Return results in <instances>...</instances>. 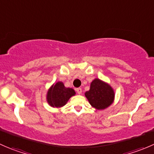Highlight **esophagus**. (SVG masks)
<instances>
[{
  "label": "esophagus",
  "mask_w": 154,
  "mask_h": 154,
  "mask_svg": "<svg viewBox=\"0 0 154 154\" xmlns=\"http://www.w3.org/2000/svg\"><path fill=\"white\" fill-rule=\"evenodd\" d=\"M76 91H77V92L79 94H80L82 93V88H76Z\"/></svg>",
  "instance_id": "1"
}]
</instances>
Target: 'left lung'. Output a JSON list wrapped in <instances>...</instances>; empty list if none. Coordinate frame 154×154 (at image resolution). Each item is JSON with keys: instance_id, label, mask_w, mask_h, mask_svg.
Here are the masks:
<instances>
[{"instance_id": "8db88e82", "label": "left lung", "mask_w": 154, "mask_h": 154, "mask_svg": "<svg viewBox=\"0 0 154 154\" xmlns=\"http://www.w3.org/2000/svg\"><path fill=\"white\" fill-rule=\"evenodd\" d=\"M90 104L97 109H104L112 103L115 93L112 88L99 79L91 83L89 91L85 93Z\"/></svg>"}]
</instances>
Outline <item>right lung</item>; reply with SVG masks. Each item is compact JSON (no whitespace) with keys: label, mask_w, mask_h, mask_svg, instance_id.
I'll use <instances>...</instances> for the list:
<instances>
[{"label":"right lung","mask_w":154,"mask_h":154,"mask_svg":"<svg viewBox=\"0 0 154 154\" xmlns=\"http://www.w3.org/2000/svg\"><path fill=\"white\" fill-rule=\"evenodd\" d=\"M75 94L73 88H66L62 82L53 85L48 91L47 101L50 106L61 107L66 104L71 97Z\"/></svg>","instance_id":"right-lung-1"}]
</instances>
